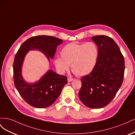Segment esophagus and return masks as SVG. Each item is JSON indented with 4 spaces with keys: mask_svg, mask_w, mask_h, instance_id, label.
<instances>
[{
    "mask_svg": "<svg viewBox=\"0 0 135 135\" xmlns=\"http://www.w3.org/2000/svg\"><path fill=\"white\" fill-rule=\"evenodd\" d=\"M73 80H74V79L70 78H68V82H70V81H73Z\"/></svg>",
    "mask_w": 135,
    "mask_h": 135,
    "instance_id": "34e87169",
    "label": "esophagus"
}]
</instances>
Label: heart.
<instances>
[{
  "instance_id": "obj_1",
  "label": "heart",
  "mask_w": 135,
  "mask_h": 135,
  "mask_svg": "<svg viewBox=\"0 0 135 135\" xmlns=\"http://www.w3.org/2000/svg\"><path fill=\"white\" fill-rule=\"evenodd\" d=\"M61 57H56L54 62L60 74L68 70L71 65L72 71L79 76L88 75L95 69L99 57V49L96 43H71L60 51Z\"/></svg>"
}]
</instances>
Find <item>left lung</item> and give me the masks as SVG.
Segmentation results:
<instances>
[{
    "label": "left lung",
    "instance_id": "obj_1",
    "mask_svg": "<svg viewBox=\"0 0 135 135\" xmlns=\"http://www.w3.org/2000/svg\"><path fill=\"white\" fill-rule=\"evenodd\" d=\"M99 49L96 66L90 74L81 78L79 97L86 107H106L121 87L124 73V60L114 40L105 35L92 37Z\"/></svg>",
    "mask_w": 135,
    "mask_h": 135
}]
</instances>
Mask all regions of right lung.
<instances>
[{
  "instance_id": "add662e5",
  "label": "right lung",
  "mask_w": 135,
  "mask_h": 135,
  "mask_svg": "<svg viewBox=\"0 0 135 135\" xmlns=\"http://www.w3.org/2000/svg\"><path fill=\"white\" fill-rule=\"evenodd\" d=\"M62 42L60 39L51 36H32L22 44L15 56L13 67L15 87L23 100L32 107L45 108L52 105L67 84L68 80L66 76L48 70L39 80L27 82L22 74L25 56L29 51L38 50L50 61V59L54 58L57 47Z\"/></svg>"
}]
</instances>
